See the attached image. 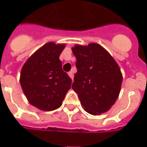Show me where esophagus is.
<instances>
[{
	"label": "esophagus",
	"instance_id": "esophagus-1",
	"mask_svg": "<svg viewBox=\"0 0 147 147\" xmlns=\"http://www.w3.org/2000/svg\"><path fill=\"white\" fill-rule=\"evenodd\" d=\"M68 76L71 78V80H73V78H74V75H73V72L72 71H69L68 72Z\"/></svg>",
	"mask_w": 147,
	"mask_h": 147
}]
</instances>
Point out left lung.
Here are the masks:
<instances>
[{"label":"left lung","instance_id":"8db88e82","mask_svg":"<svg viewBox=\"0 0 147 147\" xmlns=\"http://www.w3.org/2000/svg\"><path fill=\"white\" fill-rule=\"evenodd\" d=\"M77 72L71 88L84 110L92 115L105 113L120 94L122 74L117 62L101 45H76L72 48Z\"/></svg>","mask_w":147,"mask_h":147}]
</instances>
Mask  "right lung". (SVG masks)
I'll list each match as a JSON object with an SVG mask.
<instances>
[{"label":"right lung","mask_w":147,"mask_h":147,"mask_svg":"<svg viewBox=\"0 0 147 147\" xmlns=\"http://www.w3.org/2000/svg\"><path fill=\"white\" fill-rule=\"evenodd\" d=\"M65 45L49 42L24 64L20 84L30 104L44 111L59 108L71 88V79L62 69L59 59Z\"/></svg>","instance_id":"obj_1"}]
</instances>
